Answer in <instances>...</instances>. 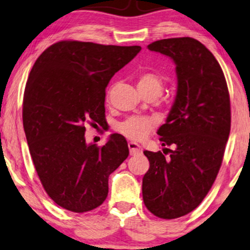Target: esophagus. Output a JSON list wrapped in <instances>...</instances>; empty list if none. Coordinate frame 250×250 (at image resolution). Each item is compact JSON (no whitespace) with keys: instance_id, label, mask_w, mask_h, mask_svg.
<instances>
[{"instance_id":"34e87169","label":"esophagus","mask_w":250,"mask_h":250,"mask_svg":"<svg viewBox=\"0 0 250 250\" xmlns=\"http://www.w3.org/2000/svg\"><path fill=\"white\" fill-rule=\"evenodd\" d=\"M128 149H129V155L131 156L139 155V153L141 152V148H140V146L135 142H128Z\"/></svg>"}]
</instances>
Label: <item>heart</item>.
Instances as JSON below:
<instances>
[{"label": "heart", "instance_id": "b5f03b06", "mask_svg": "<svg viewBox=\"0 0 250 250\" xmlns=\"http://www.w3.org/2000/svg\"><path fill=\"white\" fill-rule=\"evenodd\" d=\"M138 87L140 92L153 90L162 93L163 91V81L158 75L153 73H142L138 77ZM111 93V88L107 91V99H109ZM156 122L149 117H131L126 119L125 122L121 123L117 126V129L123 135L131 140H143L146 135L151 132L155 127Z\"/></svg>", "mask_w": 250, "mask_h": 250}]
</instances>
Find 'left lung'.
I'll return each instance as SVG.
<instances>
[{
    "instance_id": "8db88e82",
    "label": "left lung",
    "mask_w": 250,
    "mask_h": 250,
    "mask_svg": "<svg viewBox=\"0 0 250 250\" xmlns=\"http://www.w3.org/2000/svg\"><path fill=\"white\" fill-rule=\"evenodd\" d=\"M148 49L175 62L177 91L157 132L163 146L173 149L143 151L150 167L142 196L155 216L173 220L196 209L216 179L231 128L230 94L220 63L199 41L174 37Z\"/></svg>"
}]
</instances>
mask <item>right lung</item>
<instances>
[{
  "instance_id": "right-lung-1",
  "label": "right lung",
  "mask_w": 250,
  "mask_h": 250,
  "mask_svg": "<svg viewBox=\"0 0 250 250\" xmlns=\"http://www.w3.org/2000/svg\"><path fill=\"white\" fill-rule=\"evenodd\" d=\"M141 46L60 41L34 63L22 104L23 129L41 183L57 205L74 213L100 206L109 175L128 157L127 141L110 135L86 145L85 126H104L105 87Z\"/></svg>"
}]
</instances>
